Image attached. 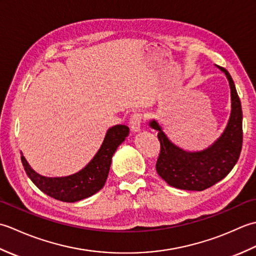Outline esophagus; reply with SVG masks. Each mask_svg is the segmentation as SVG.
Returning <instances> with one entry per match:
<instances>
[{"label":"esophagus","mask_w":256,"mask_h":256,"mask_svg":"<svg viewBox=\"0 0 256 256\" xmlns=\"http://www.w3.org/2000/svg\"><path fill=\"white\" fill-rule=\"evenodd\" d=\"M143 123V114L134 113L130 118V128L133 132H138L140 130V125Z\"/></svg>","instance_id":"1"}]
</instances>
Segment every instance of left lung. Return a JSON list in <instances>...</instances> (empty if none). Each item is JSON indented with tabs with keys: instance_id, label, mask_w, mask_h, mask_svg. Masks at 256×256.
Segmentation results:
<instances>
[{
	"instance_id": "obj_1",
	"label": "left lung",
	"mask_w": 256,
	"mask_h": 256,
	"mask_svg": "<svg viewBox=\"0 0 256 256\" xmlns=\"http://www.w3.org/2000/svg\"><path fill=\"white\" fill-rule=\"evenodd\" d=\"M226 74L231 88V116L221 138L209 148L189 153L174 145L167 138L156 121L150 124L157 130L160 150L156 162V172L172 187L184 190H202L222 180L240 157L243 130L242 106L233 79L224 67H219Z\"/></svg>"
}]
</instances>
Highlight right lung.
<instances>
[{"label": "right lung", "mask_w": 256, "mask_h": 256, "mask_svg": "<svg viewBox=\"0 0 256 256\" xmlns=\"http://www.w3.org/2000/svg\"><path fill=\"white\" fill-rule=\"evenodd\" d=\"M128 131L126 125H116L111 128L94 160L82 170L68 177L48 178L40 176L32 170L23 155L20 156V160L27 176L42 192L64 202H76L94 194L104 186L112 156L118 146L128 135Z\"/></svg>", "instance_id": "obj_1"}]
</instances>
